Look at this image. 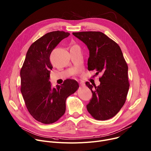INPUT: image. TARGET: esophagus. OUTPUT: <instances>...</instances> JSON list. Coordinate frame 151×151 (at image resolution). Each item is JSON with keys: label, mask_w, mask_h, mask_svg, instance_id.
Masks as SVG:
<instances>
[{"label": "esophagus", "mask_w": 151, "mask_h": 151, "mask_svg": "<svg viewBox=\"0 0 151 151\" xmlns=\"http://www.w3.org/2000/svg\"><path fill=\"white\" fill-rule=\"evenodd\" d=\"M84 85H85V84H84V83H81H81H79V86H80V87H83V86H84Z\"/></svg>", "instance_id": "34e87169"}]
</instances>
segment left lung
Masks as SVG:
<instances>
[{"label": "left lung", "mask_w": 151, "mask_h": 151, "mask_svg": "<svg viewBox=\"0 0 151 151\" xmlns=\"http://www.w3.org/2000/svg\"><path fill=\"white\" fill-rule=\"evenodd\" d=\"M73 35L83 41L89 50L88 70L102 73L100 84L86 82L92 98L87 105L89 114L98 120L114 117L125 103L129 83L128 67L119 46L99 32H82Z\"/></svg>", "instance_id": "8db88e82"}]
</instances>
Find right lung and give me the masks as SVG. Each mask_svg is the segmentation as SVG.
Here are the masks:
<instances>
[{"label":"right lung","instance_id":"add662e5","mask_svg":"<svg viewBox=\"0 0 151 151\" xmlns=\"http://www.w3.org/2000/svg\"><path fill=\"white\" fill-rule=\"evenodd\" d=\"M69 33L55 31L38 39L28 48L20 72L21 91L26 107L39 122L52 124L65 112L67 98L79 88L76 80L68 79L53 88L49 81L53 66L50 56L53 50Z\"/></svg>","mask_w":151,"mask_h":151}]
</instances>
